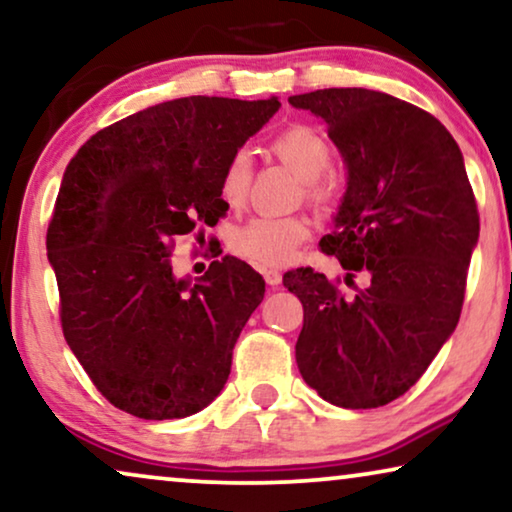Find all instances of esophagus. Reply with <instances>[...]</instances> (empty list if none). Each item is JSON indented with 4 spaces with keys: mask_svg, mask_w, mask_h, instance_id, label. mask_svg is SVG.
I'll list each match as a JSON object with an SVG mask.
<instances>
[{
    "mask_svg": "<svg viewBox=\"0 0 512 512\" xmlns=\"http://www.w3.org/2000/svg\"><path fill=\"white\" fill-rule=\"evenodd\" d=\"M263 277H265V282H268L270 289H277V286L282 284V275H279L277 270H265Z\"/></svg>",
    "mask_w": 512,
    "mask_h": 512,
    "instance_id": "obj_1",
    "label": "esophagus"
}]
</instances>
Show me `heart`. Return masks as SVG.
Instances as JSON below:
<instances>
[{"label":"heart","instance_id":"1","mask_svg":"<svg viewBox=\"0 0 512 512\" xmlns=\"http://www.w3.org/2000/svg\"><path fill=\"white\" fill-rule=\"evenodd\" d=\"M270 151L279 163L303 179L305 198L314 205H326L338 191L331 172L333 151L326 137L310 125H291L272 137ZM254 167L247 151H235L221 172L219 193L228 207H242L247 200ZM310 237L305 216H254L240 223L230 235V249L242 261L261 270H275L296 258L300 244Z\"/></svg>","mask_w":512,"mask_h":512}]
</instances>
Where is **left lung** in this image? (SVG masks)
<instances>
[{"mask_svg": "<svg viewBox=\"0 0 512 512\" xmlns=\"http://www.w3.org/2000/svg\"><path fill=\"white\" fill-rule=\"evenodd\" d=\"M324 118L347 165V191L321 251L352 298L312 268L284 275L303 303L296 363L324 401L349 410L403 396L457 328L480 216L464 156L429 111L366 88L293 95Z\"/></svg>", "mask_w": 512, "mask_h": 512, "instance_id": "obj_1", "label": "left lung"}]
</instances>
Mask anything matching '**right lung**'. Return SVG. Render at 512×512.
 Listing matches in <instances>:
<instances>
[{"label":"right lung","instance_id":"right-lung-1","mask_svg":"<svg viewBox=\"0 0 512 512\" xmlns=\"http://www.w3.org/2000/svg\"><path fill=\"white\" fill-rule=\"evenodd\" d=\"M277 109V97H179L95 132L69 160L46 235L60 324L118 410L179 419L221 394L265 282L226 256L191 284L170 256L174 237L226 214L223 167Z\"/></svg>","mask_w":512,"mask_h":512}]
</instances>
